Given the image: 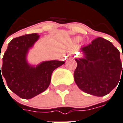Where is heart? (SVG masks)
<instances>
[{
  "mask_svg": "<svg viewBox=\"0 0 123 123\" xmlns=\"http://www.w3.org/2000/svg\"><path fill=\"white\" fill-rule=\"evenodd\" d=\"M81 39H82V38L81 36H77L75 38V40L76 42H80V40H81Z\"/></svg>",
  "mask_w": 123,
  "mask_h": 123,
  "instance_id": "heart-1",
  "label": "heart"
}]
</instances>
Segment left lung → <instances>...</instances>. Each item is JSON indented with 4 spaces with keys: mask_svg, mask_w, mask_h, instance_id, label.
Wrapping results in <instances>:
<instances>
[{
    "mask_svg": "<svg viewBox=\"0 0 123 123\" xmlns=\"http://www.w3.org/2000/svg\"><path fill=\"white\" fill-rule=\"evenodd\" d=\"M83 57L76 58L74 78L82 91L96 96L110 93L123 72L120 52L111 42L98 37L80 48Z\"/></svg>",
    "mask_w": 123,
    "mask_h": 123,
    "instance_id": "1",
    "label": "left lung"
}]
</instances>
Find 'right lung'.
<instances>
[{
  "label": "right lung",
  "instance_id": "right-lung-1",
  "mask_svg": "<svg viewBox=\"0 0 123 123\" xmlns=\"http://www.w3.org/2000/svg\"><path fill=\"white\" fill-rule=\"evenodd\" d=\"M39 38L38 34L34 33L13 38L4 54L2 71L0 65V79L4 78L8 88L21 98L31 99L45 91L53 72L65 62L53 60L29 64L27 55Z\"/></svg>",
  "mask_w": 123,
  "mask_h": 123
}]
</instances>
